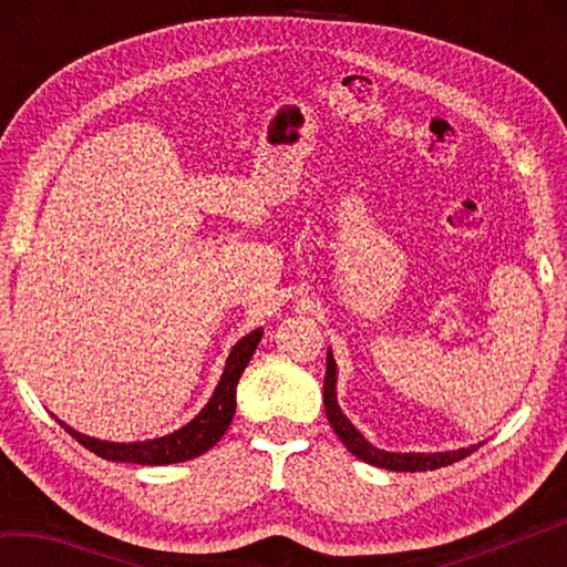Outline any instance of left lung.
<instances>
[{"label": "left lung", "instance_id": "1", "mask_svg": "<svg viewBox=\"0 0 567 567\" xmlns=\"http://www.w3.org/2000/svg\"><path fill=\"white\" fill-rule=\"evenodd\" d=\"M334 382H338V372H334V360L332 352H328V372H324V412H328V420L334 433L342 440V445L350 450V453L362 460V463H370L375 467L395 470V473H422V470H437L445 465H453L457 460L467 457L475 453L477 445H470L463 450H455V453H385V450L372 447L368 440H364L358 430L352 427V422L342 415L338 408V392H334Z\"/></svg>", "mask_w": 567, "mask_h": 567}]
</instances>
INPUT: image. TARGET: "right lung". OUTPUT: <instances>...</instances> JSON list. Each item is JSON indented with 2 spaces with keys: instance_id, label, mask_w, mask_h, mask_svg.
I'll use <instances>...</instances> for the list:
<instances>
[{
  "instance_id": "add662e5",
  "label": "right lung",
  "mask_w": 567,
  "mask_h": 567,
  "mask_svg": "<svg viewBox=\"0 0 567 567\" xmlns=\"http://www.w3.org/2000/svg\"><path fill=\"white\" fill-rule=\"evenodd\" d=\"M260 338H262V330H255L235 344L227 358L223 380H219L215 395L209 398L207 408L199 412L195 420L187 422L185 427L177 430V433L157 437V440H147V443H104V440H94L76 433V430H72L70 425H64L62 420L60 425L76 440V443L92 450L94 455H100L104 460H117V463H134V465L185 463V460L207 453V450L227 433L229 422H233V415H235V405H237L235 392H237L239 375H243L249 358L255 354Z\"/></svg>"
}]
</instances>
